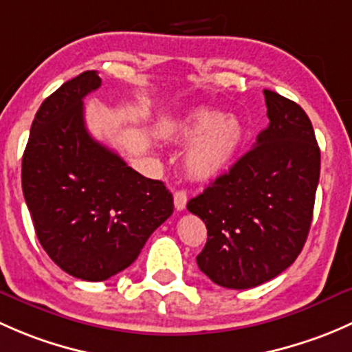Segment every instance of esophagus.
Returning a JSON list of instances; mask_svg holds the SVG:
<instances>
[{
	"label": "esophagus",
	"mask_w": 352,
	"mask_h": 352,
	"mask_svg": "<svg viewBox=\"0 0 352 352\" xmlns=\"http://www.w3.org/2000/svg\"><path fill=\"white\" fill-rule=\"evenodd\" d=\"M186 203H188V195L186 191L183 190H177L175 193V206L177 212H181V210L186 208Z\"/></svg>",
	"instance_id": "esophagus-1"
}]
</instances>
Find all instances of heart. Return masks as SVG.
<instances>
[{"mask_svg": "<svg viewBox=\"0 0 352 352\" xmlns=\"http://www.w3.org/2000/svg\"><path fill=\"white\" fill-rule=\"evenodd\" d=\"M173 135L191 140L184 152V169L193 179H215L230 168L245 140V126L235 115L195 110L176 122Z\"/></svg>", "mask_w": 352, "mask_h": 352, "instance_id": "heart-1", "label": "heart"}]
</instances>
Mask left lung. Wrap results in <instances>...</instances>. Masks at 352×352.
<instances>
[{
  "label": "left lung",
  "instance_id": "obj_1",
  "mask_svg": "<svg viewBox=\"0 0 352 352\" xmlns=\"http://www.w3.org/2000/svg\"><path fill=\"white\" fill-rule=\"evenodd\" d=\"M270 125L188 210L208 239L197 256L213 283L245 289L273 280L302 252L314 215L320 149L300 104L264 89Z\"/></svg>",
  "mask_w": 352,
  "mask_h": 352
}]
</instances>
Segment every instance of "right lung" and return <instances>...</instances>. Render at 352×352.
<instances>
[{
  "mask_svg": "<svg viewBox=\"0 0 352 352\" xmlns=\"http://www.w3.org/2000/svg\"><path fill=\"white\" fill-rule=\"evenodd\" d=\"M96 71L64 82L38 108L21 161V188L43 251L71 276L104 281L129 267L171 217L164 183L133 171L89 135L82 98Z\"/></svg>",
  "mask_w": 352,
  "mask_h": 352,
  "instance_id": "right-lung-1",
  "label": "right lung"
}]
</instances>
